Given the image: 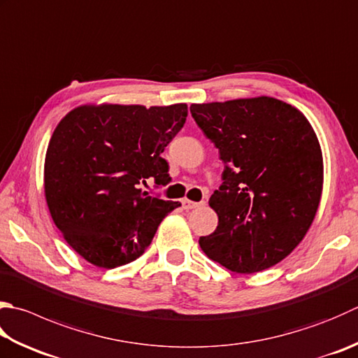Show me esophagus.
Wrapping results in <instances>:
<instances>
[{
    "label": "esophagus",
    "instance_id": "esophagus-1",
    "mask_svg": "<svg viewBox=\"0 0 358 358\" xmlns=\"http://www.w3.org/2000/svg\"><path fill=\"white\" fill-rule=\"evenodd\" d=\"M202 204H204V202H194V201H190V199H182V207H184L185 210H192V208H196Z\"/></svg>",
    "mask_w": 358,
    "mask_h": 358
}]
</instances>
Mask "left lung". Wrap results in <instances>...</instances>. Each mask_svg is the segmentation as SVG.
<instances>
[{
	"mask_svg": "<svg viewBox=\"0 0 358 358\" xmlns=\"http://www.w3.org/2000/svg\"><path fill=\"white\" fill-rule=\"evenodd\" d=\"M218 148L222 184L208 199L215 232L199 238L208 259L235 273L263 271L306 237L322 192V154L307 118L269 96L192 104Z\"/></svg>",
	"mask_w": 358,
	"mask_h": 358,
	"instance_id": "8db88e82",
	"label": "left lung"
}]
</instances>
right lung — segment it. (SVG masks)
<instances>
[{
  "instance_id": "1",
  "label": "right lung",
  "mask_w": 358,
  "mask_h": 358,
  "mask_svg": "<svg viewBox=\"0 0 358 358\" xmlns=\"http://www.w3.org/2000/svg\"><path fill=\"white\" fill-rule=\"evenodd\" d=\"M187 104L80 106L57 124L45 159V196L54 224L79 255L99 268L138 259L179 202L140 188L170 184L165 146Z\"/></svg>"
}]
</instances>
